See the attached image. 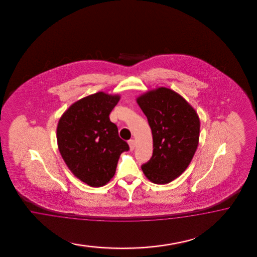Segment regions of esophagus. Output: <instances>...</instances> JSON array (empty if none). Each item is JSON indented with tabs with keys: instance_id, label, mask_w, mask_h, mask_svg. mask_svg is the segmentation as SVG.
Returning a JSON list of instances; mask_svg holds the SVG:
<instances>
[{
	"instance_id": "esophagus-1",
	"label": "esophagus",
	"mask_w": 257,
	"mask_h": 257,
	"mask_svg": "<svg viewBox=\"0 0 257 257\" xmlns=\"http://www.w3.org/2000/svg\"><path fill=\"white\" fill-rule=\"evenodd\" d=\"M128 144H129V146H130V150L134 151L135 147H136V141L134 140H130L128 141Z\"/></svg>"
}]
</instances>
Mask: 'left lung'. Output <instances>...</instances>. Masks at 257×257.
I'll return each instance as SVG.
<instances>
[{
  "label": "left lung",
  "instance_id": "1",
  "mask_svg": "<svg viewBox=\"0 0 257 257\" xmlns=\"http://www.w3.org/2000/svg\"><path fill=\"white\" fill-rule=\"evenodd\" d=\"M152 129L154 152L141 169L151 182L168 184L186 171L198 147L200 119L181 95L159 87L137 99Z\"/></svg>",
  "mask_w": 257,
  "mask_h": 257
}]
</instances>
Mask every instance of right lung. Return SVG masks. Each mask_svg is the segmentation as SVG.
<instances>
[{
  "mask_svg": "<svg viewBox=\"0 0 257 257\" xmlns=\"http://www.w3.org/2000/svg\"><path fill=\"white\" fill-rule=\"evenodd\" d=\"M118 95H89L71 104L60 117L56 139L65 163L78 179L99 187L115 175L119 156L129 145L118 137L109 115Z\"/></svg>",
  "mask_w": 257,
  "mask_h": 257,
  "instance_id": "add662e5",
  "label": "right lung"
}]
</instances>
